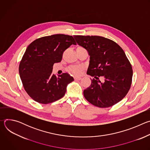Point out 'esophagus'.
<instances>
[{"mask_svg":"<svg viewBox=\"0 0 150 150\" xmlns=\"http://www.w3.org/2000/svg\"><path fill=\"white\" fill-rule=\"evenodd\" d=\"M74 79H75V80H78V81H79V80H81V79H82V78L79 77V76H75V77H74Z\"/></svg>","mask_w":150,"mask_h":150,"instance_id":"obj_1","label":"esophagus"}]
</instances>
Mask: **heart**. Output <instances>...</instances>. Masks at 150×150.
Masks as SVG:
<instances>
[{
  "instance_id": "heart-1",
  "label": "heart",
  "mask_w": 150,
  "mask_h": 150,
  "mask_svg": "<svg viewBox=\"0 0 150 150\" xmlns=\"http://www.w3.org/2000/svg\"><path fill=\"white\" fill-rule=\"evenodd\" d=\"M82 70V68L80 66H74L70 68V71L75 75H79Z\"/></svg>"
}]
</instances>
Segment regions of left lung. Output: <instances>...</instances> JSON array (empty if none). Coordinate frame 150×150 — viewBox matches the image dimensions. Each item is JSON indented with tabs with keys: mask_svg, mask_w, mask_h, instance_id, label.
<instances>
[{
	"mask_svg": "<svg viewBox=\"0 0 150 150\" xmlns=\"http://www.w3.org/2000/svg\"><path fill=\"white\" fill-rule=\"evenodd\" d=\"M74 37L77 44L88 52L90 61L87 74L94 77L91 79L90 86L83 91L85 98L102 108L121 101L130 89L133 75L123 49L115 41L101 36Z\"/></svg>",
	"mask_w": 150,
	"mask_h": 150,
	"instance_id": "obj_1",
	"label": "left lung"
}]
</instances>
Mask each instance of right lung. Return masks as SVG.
<instances>
[{"mask_svg": "<svg viewBox=\"0 0 150 150\" xmlns=\"http://www.w3.org/2000/svg\"><path fill=\"white\" fill-rule=\"evenodd\" d=\"M76 42L71 35L54 34L38 38L27 47L19 73L24 88L35 101L49 104L63 97L74 79L68 74H52L54 63L60 62L63 52Z\"/></svg>", "mask_w": 150, "mask_h": 150, "instance_id": "add662e5", "label": "right lung"}]
</instances>
